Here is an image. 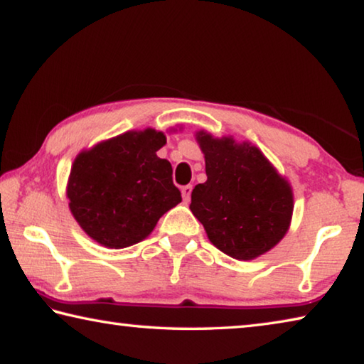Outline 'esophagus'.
<instances>
[{
    "label": "esophagus",
    "instance_id": "esophagus-1",
    "mask_svg": "<svg viewBox=\"0 0 364 364\" xmlns=\"http://www.w3.org/2000/svg\"><path fill=\"white\" fill-rule=\"evenodd\" d=\"M191 193H193V186H191V184H186V186L181 188V194H183L184 202H188L191 199Z\"/></svg>",
    "mask_w": 364,
    "mask_h": 364
}]
</instances>
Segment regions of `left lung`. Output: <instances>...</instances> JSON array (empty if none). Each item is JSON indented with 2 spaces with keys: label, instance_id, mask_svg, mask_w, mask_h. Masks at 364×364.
<instances>
[{
  "label": "left lung",
  "instance_id": "1",
  "mask_svg": "<svg viewBox=\"0 0 364 364\" xmlns=\"http://www.w3.org/2000/svg\"><path fill=\"white\" fill-rule=\"evenodd\" d=\"M205 156L207 181L191 194V212L215 247L252 260L274 247L291 223L292 191L254 146L197 134Z\"/></svg>",
  "mask_w": 364,
  "mask_h": 364
}]
</instances>
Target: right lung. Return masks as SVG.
I'll return each mask as SVG.
<instances>
[{
    "mask_svg": "<svg viewBox=\"0 0 364 364\" xmlns=\"http://www.w3.org/2000/svg\"><path fill=\"white\" fill-rule=\"evenodd\" d=\"M164 133L128 132L85 151L72 165L67 197L78 225L110 249L149 236L159 218L181 202L168 160L157 157Z\"/></svg>",
    "mask_w": 364,
    "mask_h": 364,
    "instance_id": "1",
    "label": "right lung"
}]
</instances>
